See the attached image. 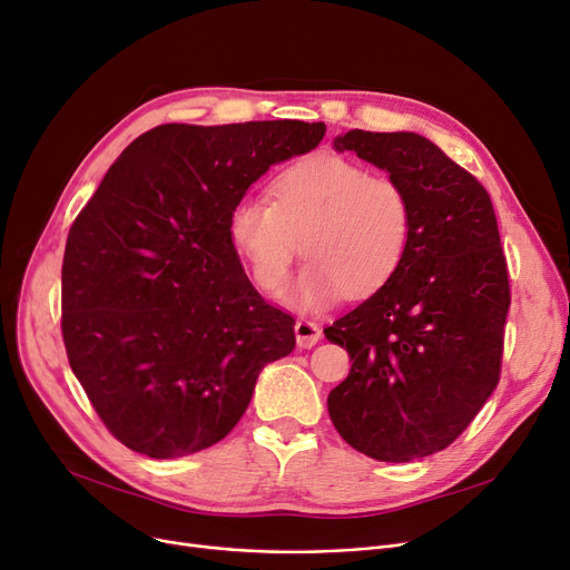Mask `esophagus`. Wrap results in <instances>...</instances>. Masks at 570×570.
<instances>
[{"instance_id":"1","label":"esophagus","mask_w":570,"mask_h":570,"mask_svg":"<svg viewBox=\"0 0 570 570\" xmlns=\"http://www.w3.org/2000/svg\"><path fill=\"white\" fill-rule=\"evenodd\" d=\"M293 328H295V342H298V346H303V350H309V346H314L321 340V328L314 324V321L301 318Z\"/></svg>"}]
</instances>
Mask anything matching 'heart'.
<instances>
[{
    "label": "heart",
    "mask_w": 570,
    "mask_h": 570,
    "mask_svg": "<svg viewBox=\"0 0 570 570\" xmlns=\"http://www.w3.org/2000/svg\"><path fill=\"white\" fill-rule=\"evenodd\" d=\"M275 203L246 195L233 207L228 235L254 282L277 293L301 252L309 256L288 303L305 312L335 305L350 288H380L410 239V200L389 177L331 154L293 163L272 186Z\"/></svg>",
    "instance_id": "heart-1"
}]
</instances>
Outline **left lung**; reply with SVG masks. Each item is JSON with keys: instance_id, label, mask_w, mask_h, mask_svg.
<instances>
[{"instance_id": "8db88e82", "label": "left lung", "mask_w": 570, "mask_h": 570, "mask_svg": "<svg viewBox=\"0 0 570 570\" xmlns=\"http://www.w3.org/2000/svg\"><path fill=\"white\" fill-rule=\"evenodd\" d=\"M410 200L393 275L324 328L352 370L328 393L337 433L361 454L407 463L452 444L499 384L508 265L484 186L416 132L337 135Z\"/></svg>"}]
</instances>
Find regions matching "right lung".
Instances as JSON below:
<instances>
[{"mask_svg":"<svg viewBox=\"0 0 570 570\" xmlns=\"http://www.w3.org/2000/svg\"><path fill=\"white\" fill-rule=\"evenodd\" d=\"M324 122H167L137 137L73 220L62 261L71 373L107 429L151 459L224 440L261 370L293 352V316L244 275L228 218L269 165Z\"/></svg>","mask_w":570,"mask_h":570,"instance_id":"right-lung-1","label":"right lung"}]
</instances>
